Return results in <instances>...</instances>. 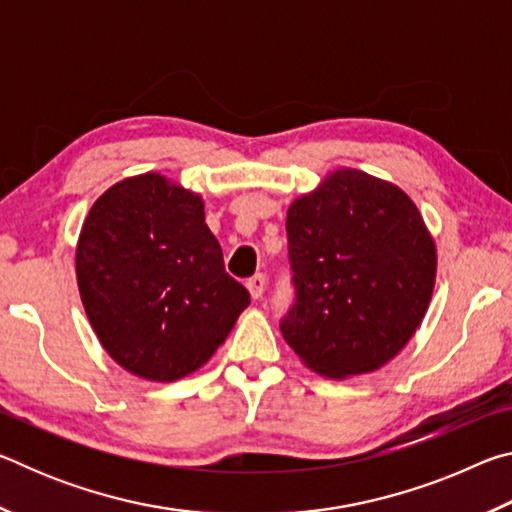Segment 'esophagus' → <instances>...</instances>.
<instances>
[{
    "label": "esophagus",
    "mask_w": 512,
    "mask_h": 512,
    "mask_svg": "<svg viewBox=\"0 0 512 512\" xmlns=\"http://www.w3.org/2000/svg\"><path fill=\"white\" fill-rule=\"evenodd\" d=\"M246 287H248V291H250V296H253L255 300H259V298H262L264 289H266V275H264V273H255V275L250 277V280L246 282Z\"/></svg>",
    "instance_id": "1"
}]
</instances>
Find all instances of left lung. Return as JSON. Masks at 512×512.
I'll use <instances>...</instances> for the list:
<instances>
[{
    "mask_svg": "<svg viewBox=\"0 0 512 512\" xmlns=\"http://www.w3.org/2000/svg\"><path fill=\"white\" fill-rule=\"evenodd\" d=\"M293 302L280 332L325 377L372 372L418 329L436 280V246L400 187L334 171L287 214Z\"/></svg>",
    "mask_w": 512,
    "mask_h": 512,
    "instance_id": "left-lung-1",
    "label": "left lung"
}]
</instances>
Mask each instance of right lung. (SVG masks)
Instances as JSON below:
<instances>
[{
  "instance_id": "right-lung-1",
  "label": "right lung",
  "mask_w": 512,
  "mask_h": 512,
  "mask_svg": "<svg viewBox=\"0 0 512 512\" xmlns=\"http://www.w3.org/2000/svg\"><path fill=\"white\" fill-rule=\"evenodd\" d=\"M76 280L103 348L151 381L201 368L250 305L248 289L225 273L201 196L160 173L121 180L92 205Z\"/></svg>"
}]
</instances>
